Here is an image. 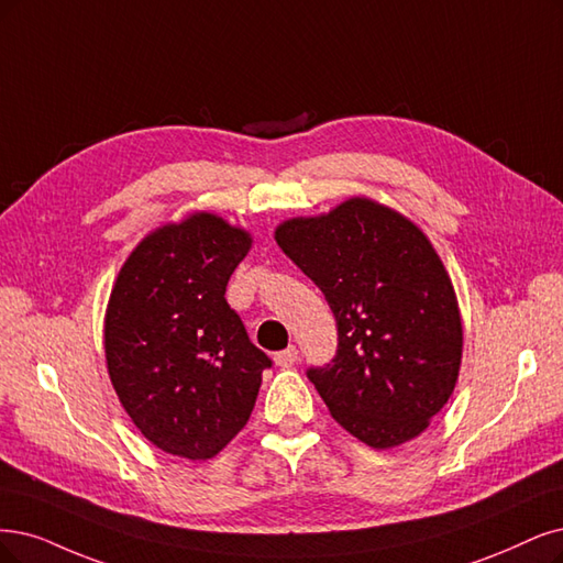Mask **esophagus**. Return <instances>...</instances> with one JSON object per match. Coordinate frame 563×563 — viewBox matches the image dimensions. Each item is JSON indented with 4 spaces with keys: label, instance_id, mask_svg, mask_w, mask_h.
Masks as SVG:
<instances>
[{
    "label": "esophagus",
    "instance_id": "esophagus-1",
    "mask_svg": "<svg viewBox=\"0 0 563 563\" xmlns=\"http://www.w3.org/2000/svg\"><path fill=\"white\" fill-rule=\"evenodd\" d=\"M297 360H299L297 345H289V347H285V350H280V352H276V355H274L276 366H283V368H289Z\"/></svg>",
    "mask_w": 563,
    "mask_h": 563
}]
</instances>
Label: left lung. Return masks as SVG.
<instances>
[{"instance_id":"obj_1","label":"left lung","mask_w":563,"mask_h":563,"mask_svg":"<svg viewBox=\"0 0 563 563\" xmlns=\"http://www.w3.org/2000/svg\"><path fill=\"white\" fill-rule=\"evenodd\" d=\"M276 241L336 318V357L308 368L331 418L376 450L418 439L452 397L464 347L460 303L431 241L366 197L285 220Z\"/></svg>"}]
</instances>
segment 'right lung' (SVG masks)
I'll list each match as a JSON object with an SVG mask.
<instances>
[{
  "label": "right lung",
  "mask_w": 563,
  "mask_h": 563,
  "mask_svg": "<svg viewBox=\"0 0 563 563\" xmlns=\"http://www.w3.org/2000/svg\"><path fill=\"white\" fill-rule=\"evenodd\" d=\"M250 245L245 229L192 213L145 236L111 289L113 389L145 439L183 460H211L234 439L271 366L224 299Z\"/></svg>",
  "instance_id": "obj_1"
}]
</instances>
